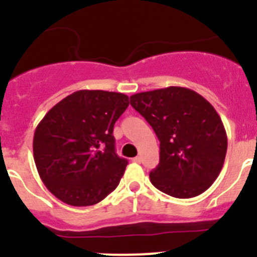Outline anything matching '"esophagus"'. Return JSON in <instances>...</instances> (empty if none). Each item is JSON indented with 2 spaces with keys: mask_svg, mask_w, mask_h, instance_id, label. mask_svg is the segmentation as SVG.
Masks as SVG:
<instances>
[{
  "mask_svg": "<svg viewBox=\"0 0 257 257\" xmlns=\"http://www.w3.org/2000/svg\"><path fill=\"white\" fill-rule=\"evenodd\" d=\"M133 161L134 163H141V158L140 156H135V158L133 159Z\"/></svg>",
  "mask_w": 257,
  "mask_h": 257,
  "instance_id": "34e87169",
  "label": "esophagus"
}]
</instances>
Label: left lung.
I'll return each instance as SVG.
<instances>
[{"instance_id":"obj_1","label":"left lung","mask_w":257,"mask_h":257,"mask_svg":"<svg viewBox=\"0 0 257 257\" xmlns=\"http://www.w3.org/2000/svg\"><path fill=\"white\" fill-rule=\"evenodd\" d=\"M130 103L160 141V163L150 173L154 187L182 199L206 192L227 153L226 130L213 106L184 87L136 93Z\"/></svg>"}]
</instances>
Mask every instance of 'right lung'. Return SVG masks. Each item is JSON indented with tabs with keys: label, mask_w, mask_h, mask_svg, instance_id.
<instances>
[{
	"label": "right lung",
	"mask_w": 257,
	"mask_h": 257,
	"mask_svg": "<svg viewBox=\"0 0 257 257\" xmlns=\"http://www.w3.org/2000/svg\"><path fill=\"white\" fill-rule=\"evenodd\" d=\"M127 107L123 93L83 89L44 116L34 134V160L58 199L93 206L116 189L127 160L116 154L113 126Z\"/></svg>",
	"instance_id": "right-lung-1"
}]
</instances>
